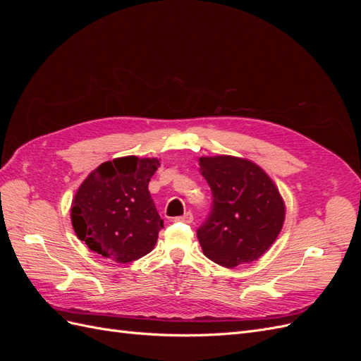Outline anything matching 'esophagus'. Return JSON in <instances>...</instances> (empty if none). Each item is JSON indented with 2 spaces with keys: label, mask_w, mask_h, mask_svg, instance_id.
I'll return each mask as SVG.
<instances>
[{
  "label": "esophagus",
  "mask_w": 361,
  "mask_h": 361,
  "mask_svg": "<svg viewBox=\"0 0 361 361\" xmlns=\"http://www.w3.org/2000/svg\"><path fill=\"white\" fill-rule=\"evenodd\" d=\"M192 220H194V216H192L191 212H185L182 216H178V218H176V221L185 223V224H191Z\"/></svg>",
  "instance_id": "1"
}]
</instances>
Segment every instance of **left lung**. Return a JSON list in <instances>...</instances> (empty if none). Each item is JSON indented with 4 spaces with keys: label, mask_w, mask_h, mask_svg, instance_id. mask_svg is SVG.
Listing matches in <instances>:
<instances>
[{
    "label": "left lung",
    "mask_w": 361,
    "mask_h": 361,
    "mask_svg": "<svg viewBox=\"0 0 361 361\" xmlns=\"http://www.w3.org/2000/svg\"><path fill=\"white\" fill-rule=\"evenodd\" d=\"M199 161L212 192L211 212L197 228L204 256L226 268L259 259L285 221V203L274 182L247 159L224 155Z\"/></svg>",
    "instance_id": "obj_1"
}]
</instances>
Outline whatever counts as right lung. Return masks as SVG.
Returning <instances> with one entry per match:
<instances>
[{
  "label": "right lung",
  "instance_id": "add662e5",
  "mask_svg": "<svg viewBox=\"0 0 361 361\" xmlns=\"http://www.w3.org/2000/svg\"><path fill=\"white\" fill-rule=\"evenodd\" d=\"M158 166L155 158H117L81 183L71 209L72 226L92 251L129 264L154 250L164 221L147 187Z\"/></svg>",
  "mask_w": 361,
  "mask_h": 361
}]
</instances>
